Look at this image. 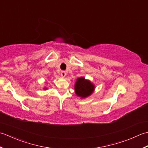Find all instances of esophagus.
Listing matches in <instances>:
<instances>
[{"instance_id": "esophagus-1", "label": "esophagus", "mask_w": 148, "mask_h": 148, "mask_svg": "<svg viewBox=\"0 0 148 148\" xmlns=\"http://www.w3.org/2000/svg\"><path fill=\"white\" fill-rule=\"evenodd\" d=\"M66 71H61V76L62 77V78H64V77H66Z\"/></svg>"}]
</instances>
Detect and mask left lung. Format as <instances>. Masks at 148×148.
<instances>
[{
	"instance_id": "8db88e82",
	"label": "left lung",
	"mask_w": 148,
	"mask_h": 148,
	"mask_svg": "<svg viewBox=\"0 0 148 148\" xmlns=\"http://www.w3.org/2000/svg\"><path fill=\"white\" fill-rule=\"evenodd\" d=\"M75 92L78 97L84 99L91 96L95 91V85L84 77L78 78L74 86Z\"/></svg>"
}]
</instances>
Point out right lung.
<instances>
[{
  "label": "right lung",
  "mask_w": 148,
  "mask_h": 148,
  "mask_svg": "<svg viewBox=\"0 0 148 148\" xmlns=\"http://www.w3.org/2000/svg\"><path fill=\"white\" fill-rule=\"evenodd\" d=\"M48 89V88H47V87H45L44 88H43V89H44V90H46V89Z\"/></svg>",
  "instance_id": "obj_1"
}]
</instances>
